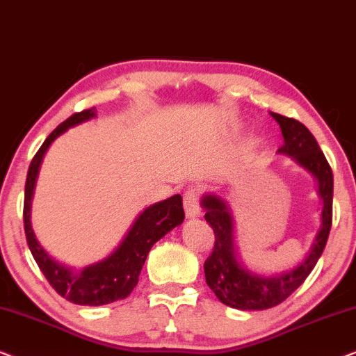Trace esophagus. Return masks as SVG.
I'll use <instances>...</instances> for the list:
<instances>
[{
  "mask_svg": "<svg viewBox=\"0 0 356 356\" xmlns=\"http://www.w3.org/2000/svg\"><path fill=\"white\" fill-rule=\"evenodd\" d=\"M183 204L188 218H194L201 213V207H199V191L196 188H188V191L183 196Z\"/></svg>",
  "mask_w": 356,
  "mask_h": 356,
  "instance_id": "obj_1",
  "label": "esophagus"
}]
</instances>
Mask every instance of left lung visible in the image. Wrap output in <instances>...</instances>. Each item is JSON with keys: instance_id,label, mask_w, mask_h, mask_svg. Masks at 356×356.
Masks as SVG:
<instances>
[{"instance_id": "8db88e82", "label": "left lung", "mask_w": 356, "mask_h": 356, "mask_svg": "<svg viewBox=\"0 0 356 356\" xmlns=\"http://www.w3.org/2000/svg\"><path fill=\"white\" fill-rule=\"evenodd\" d=\"M270 115L280 124L284 136V145L277 152L293 159L318 181V193L323 199L321 228L309 252L298 266L277 275H259L248 270L238 261L233 243V218L228 204L216 194H206L202 197V207L206 209L204 218L216 233V243L211 256L204 262V274L217 298L235 309H267L289 298L314 269L332 227L334 177L327 159L303 123L279 113Z\"/></svg>"}]
</instances>
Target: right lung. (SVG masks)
<instances>
[{
  "label": "right lung",
  "mask_w": 356,
  "mask_h": 356,
  "mask_svg": "<svg viewBox=\"0 0 356 356\" xmlns=\"http://www.w3.org/2000/svg\"><path fill=\"white\" fill-rule=\"evenodd\" d=\"M95 108H89L74 113L48 136L38 152L33 155L27 172L26 194H24V230L33 259L58 295L71 303L84 306H102L126 298L138 285L140 269L147 259L150 248L175 227L181 225L184 220L183 199L179 194H175L165 201L155 202L144 209L131 225L120 246L110 256L95 264L87 266L82 270H74L72 267L60 264L51 256H48V252L37 241L31 225V204L38 168L53 140L72 126L95 118Z\"/></svg>",
  "instance_id": "right-lung-1"
}]
</instances>
